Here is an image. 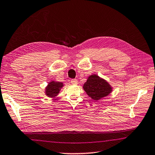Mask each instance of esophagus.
<instances>
[{"instance_id":"34e87169","label":"esophagus","mask_w":155,"mask_h":155,"mask_svg":"<svg viewBox=\"0 0 155 155\" xmlns=\"http://www.w3.org/2000/svg\"><path fill=\"white\" fill-rule=\"evenodd\" d=\"M71 83L72 84H78V80H76V79H72V80H71Z\"/></svg>"}]
</instances>
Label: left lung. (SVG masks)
<instances>
[{
  "label": "left lung",
  "mask_w": 155,
  "mask_h": 155,
  "mask_svg": "<svg viewBox=\"0 0 155 155\" xmlns=\"http://www.w3.org/2000/svg\"><path fill=\"white\" fill-rule=\"evenodd\" d=\"M83 87L87 95L94 100H99L112 91V87L108 82L95 74L88 78Z\"/></svg>",
  "instance_id": "8db88e82"
}]
</instances>
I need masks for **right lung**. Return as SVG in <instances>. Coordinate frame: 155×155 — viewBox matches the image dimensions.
<instances>
[{
    "instance_id": "right-lung-1",
    "label": "right lung",
    "mask_w": 155,
    "mask_h": 155,
    "mask_svg": "<svg viewBox=\"0 0 155 155\" xmlns=\"http://www.w3.org/2000/svg\"><path fill=\"white\" fill-rule=\"evenodd\" d=\"M63 87V83L52 81L46 87V94L49 97H55L59 94L60 89Z\"/></svg>"
}]
</instances>
